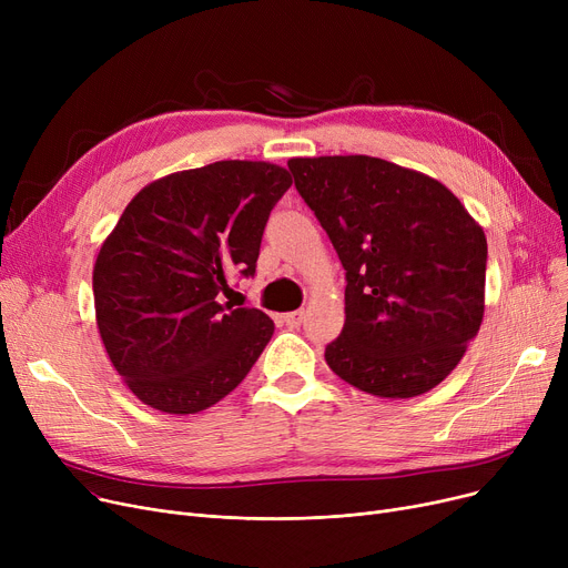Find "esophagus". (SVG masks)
I'll use <instances>...</instances> for the list:
<instances>
[{"instance_id":"esophagus-1","label":"esophagus","mask_w":568,"mask_h":568,"mask_svg":"<svg viewBox=\"0 0 568 568\" xmlns=\"http://www.w3.org/2000/svg\"><path fill=\"white\" fill-rule=\"evenodd\" d=\"M283 320H285V324L290 326V329H296V326H300V324L304 322V311L287 313V315H283Z\"/></svg>"}]
</instances>
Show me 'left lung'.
<instances>
[{
  "mask_svg": "<svg viewBox=\"0 0 568 568\" xmlns=\"http://www.w3.org/2000/svg\"><path fill=\"white\" fill-rule=\"evenodd\" d=\"M287 168L345 268V326L326 364L379 398L430 392L484 320L481 225L437 179L389 161L320 156Z\"/></svg>",
  "mask_w": 568,
  "mask_h": 568,
  "instance_id": "1",
  "label": "left lung"
}]
</instances>
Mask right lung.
Wrapping results in <instances>:
<instances>
[{"label":"right lung","instance_id":"right-lung-1","mask_svg":"<svg viewBox=\"0 0 568 568\" xmlns=\"http://www.w3.org/2000/svg\"><path fill=\"white\" fill-rule=\"evenodd\" d=\"M285 168L216 161L144 186L94 264L99 334L149 407L195 414L242 382L274 336L257 308H232L230 274L253 276Z\"/></svg>","mask_w":568,"mask_h":568}]
</instances>
